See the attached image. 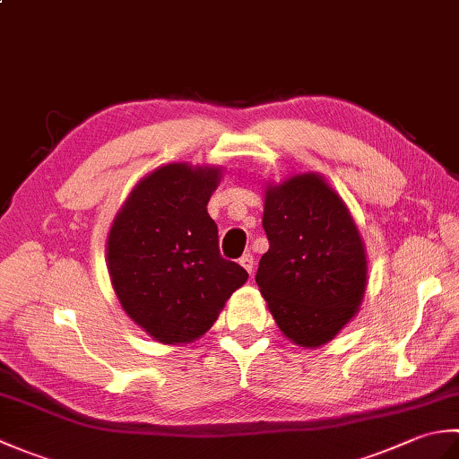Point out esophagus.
Instances as JSON below:
<instances>
[{
	"mask_svg": "<svg viewBox=\"0 0 459 459\" xmlns=\"http://www.w3.org/2000/svg\"><path fill=\"white\" fill-rule=\"evenodd\" d=\"M238 264L245 268L248 274H252V270H255V258H252V255H245L238 260Z\"/></svg>",
	"mask_w": 459,
	"mask_h": 459,
	"instance_id": "1",
	"label": "esophagus"
}]
</instances>
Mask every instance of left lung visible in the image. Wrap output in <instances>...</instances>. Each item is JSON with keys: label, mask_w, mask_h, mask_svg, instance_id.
Segmentation results:
<instances>
[{"label": "left lung", "mask_w": 459, "mask_h": 459, "mask_svg": "<svg viewBox=\"0 0 459 459\" xmlns=\"http://www.w3.org/2000/svg\"><path fill=\"white\" fill-rule=\"evenodd\" d=\"M262 227L270 248L256 284L284 337L329 343L363 304L367 248L345 201L316 171L266 183Z\"/></svg>", "instance_id": "obj_1"}]
</instances>
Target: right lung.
Listing matches in <instances>:
<instances>
[{
    "label": "right lung",
    "mask_w": 459,
    "mask_h": 459,
    "mask_svg": "<svg viewBox=\"0 0 459 459\" xmlns=\"http://www.w3.org/2000/svg\"><path fill=\"white\" fill-rule=\"evenodd\" d=\"M222 169L165 163L134 185L106 240L114 294L135 325L163 345L207 333L248 274L219 252L207 203Z\"/></svg>",
    "instance_id": "right-lung-1"
}]
</instances>
